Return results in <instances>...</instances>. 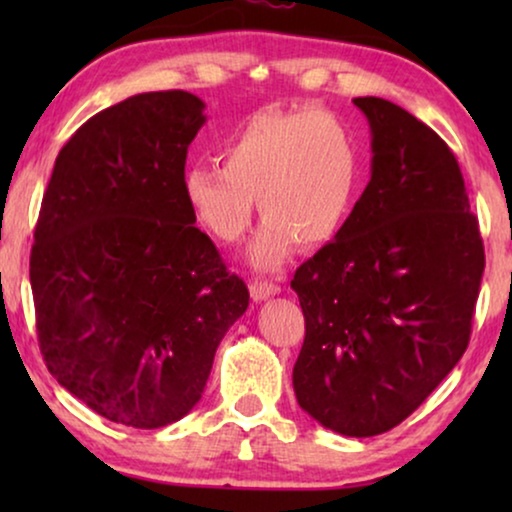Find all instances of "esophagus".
Instances as JSON below:
<instances>
[{
	"mask_svg": "<svg viewBox=\"0 0 512 512\" xmlns=\"http://www.w3.org/2000/svg\"><path fill=\"white\" fill-rule=\"evenodd\" d=\"M249 291L254 300H265L275 296V293H279L282 289H279V284L268 282V279H254V282H249Z\"/></svg>",
	"mask_w": 512,
	"mask_h": 512,
	"instance_id": "esophagus-1",
	"label": "esophagus"
}]
</instances>
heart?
Listing matches in <instances>:
<instances>
[{"mask_svg": "<svg viewBox=\"0 0 512 512\" xmlns=\"http://www.w3.org/2000/svg\"><path fill=\"white\" fill-rule=\"evenodd\" d=\"M219 158L188 165L181 193L226 244L247 233L256 198L265 219L249 251L256 268H277L296 242L317 249L335 240L359 198V144L324 109L256 111L223 137Z\"/></svg>", "mask_w": 512, "mask_h": 512, "instance_id": "1", "label": "heart"}]
</instances>
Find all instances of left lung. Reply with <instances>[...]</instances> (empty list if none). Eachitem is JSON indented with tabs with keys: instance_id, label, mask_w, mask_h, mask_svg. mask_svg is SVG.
<instances>
[{
	"instance_id": "left-lung-1",
	"label": "left lung",
	"mask_w": 512,
	"mask_h": 512,
	"mask_svg": "<svg viewBox=\"0 0 512 512\" xmlns=\"http://www.w3.org/2000/svg\"><path fill=\"white\" fill-rule=\"evenodd\" d=\"M373 174L342 233L291 279L305 314L298 405L342 436L394 429L457 366L485 270L459 163L429 125L356 97Z\"/></svg>"
}]
</instances>
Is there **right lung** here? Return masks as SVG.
I'll use <instances>...</instances> for the list:
<instances>
[{
    "label": "right lung",
    "instance_id": "right-lung-1",
    "mask_svg": "<svg viewBox=\"0 0 512 512\" xmlns=\"http://www.w3.org/2000/svg\"><path fill=\"white\" fill-rule=\"evenodd\" d=\"M205 102L142 93L62 146L30 256L37 338L51 375L109 422L160 429L205 391L249 289L181 193Z\"/></svg>",
    "mask_w": 512,
    "mask_h": 512
}]
</instances>
